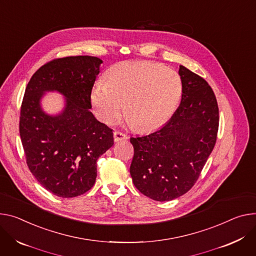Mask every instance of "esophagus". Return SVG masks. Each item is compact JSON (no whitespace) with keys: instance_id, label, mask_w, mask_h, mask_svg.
I'll list each match as a JSON object with an SVG mask.
<instances>
[{"instance_id":"obj_1","label":"esophagus","mask_w":256,"mask_h":256,"mask_svg":"<svg viewBox=\"0 0 256 256\" xmlns=\"http://www.w3.org/2000/svg\"><path fill=\"white\" fill-rule=\"evenodd\" d=\"M113 138H114L115 142H118V141H122V140H126V138H128V136L124 132H113Z\"/></svg>"}]
</instances>
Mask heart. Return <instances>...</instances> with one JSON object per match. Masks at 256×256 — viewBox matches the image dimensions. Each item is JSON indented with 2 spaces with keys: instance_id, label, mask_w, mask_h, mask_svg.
I'll return each instance as SVG.
<instances>
[{
  "instance_id": "heart-1",
  "label": "heart",
  "mask_w": 256,
  "mask_h": 256,
  "mask_svg": "<svg viewBox=\"0 0 256 256\" xmlns=\"http://www.w3.org/2000/svg\"><path fill=\"white\" fill-rule=\"evenodd\" d=\"M105 82L95 84L90 101L98 118L107 124L124 114L140 132H153L164 126L182 96L180 76L170 67L149 61H124L113 65Z\"/></svg>"
}]
</instances>
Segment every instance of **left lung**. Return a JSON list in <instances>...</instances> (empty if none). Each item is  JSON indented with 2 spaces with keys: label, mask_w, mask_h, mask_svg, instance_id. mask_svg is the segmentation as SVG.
I'll use <instances>...</instances> for the list:
<instances>
[{
  "label": "left lung",
  "mask_w": 256,
  "mask_h": 256,
  "mask_svg": "<svg viewBox=\"0 0 256 256\" xmlns=\"http://www.w3.org/2000/svg\"><path fill=\"white\" fill-rule=\"evenodd\" d=\"M178 74L182 96L172 118L152 134L130 138L132 182L156 201H170L187 193L216 142L220 118L212 88L182 65Z\"/></svg>",
  "instance_id": "1"
}]
</instances>
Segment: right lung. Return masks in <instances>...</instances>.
<instances>
[{
  "instance_id": "1",
  "label": "right lung",
  "mask_w": 256,
  "mask_h": 256,
  "mask_svg": "<svg viewBox=\"0 0 256 256\" xmlns=\"http://www.w3.org/2000/svg\"><path fill=\"white\" fill-rule=\"evenodd\" d=\"M103 61L92 56L54 59L40 67L26 86L19 132L26 164L36 180L54 195L72 198L96 182L97 159L113 145V132L90 111V92ZM66 97L64 110L46 114V91Z\"/></svg>"
}]
</instances>
